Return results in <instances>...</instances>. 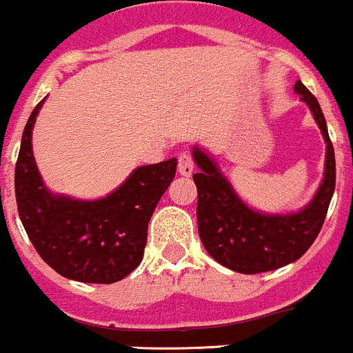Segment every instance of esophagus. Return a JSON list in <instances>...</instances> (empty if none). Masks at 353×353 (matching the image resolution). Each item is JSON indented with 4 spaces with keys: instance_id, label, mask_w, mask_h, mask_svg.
<instances>
[{
    "instance_id": "1",
    "label": "esophagus",
    "mask_w": 353,
    "mask_h": 353,
    "mask_svg": "<svg viewBox=\"0 0 353 353\" xmlns=\"http://www.w3.org/2000/svg\"><path fill=\"white\" fill-rule=\"evenodd\" d=\"M178 172L181 176H190L194 173V159L188 152H181L178 156Z\"/></svg>"
}]
</instances>
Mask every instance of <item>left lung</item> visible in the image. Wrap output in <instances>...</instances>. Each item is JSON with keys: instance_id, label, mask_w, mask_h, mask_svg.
I'll return each mask as SVG.
<instances>
[{"instance_id": "1", "label": "left lung", "mask_w": 353, "mask_h": 353, "mask_svg": "<svg viewBox=\"0 0 353 353\" xmlns=\"http://www.w3.org/2000/svg\"><path fill=\"white\" fill-rule=\"evenodd\" d=\"M295 92L309 106L326 142L324 176L312 201L290 214L254 211L233 190L211 156L194 148L197 187L199 236L209 256L228 270L243 274L266 273L300 259L323 228L336 181L334 149L319 103L300 80Z\"/></svg>"}]
</instances>
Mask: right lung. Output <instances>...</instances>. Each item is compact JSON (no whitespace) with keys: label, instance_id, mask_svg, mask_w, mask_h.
Wrapping results in <instances>:
<instances>
[{"label":"right lung","instance_id":"1","mask_svg":"<svg viewBox=\"0 0 353 353\" xmlns=\"http://www.w3.org/2000/svg\"><path fill=\"white\" fill-rule=\"evenodd\" d=\"M41 101L27 120L15 166L20 219L37 254L57 273L82 283H114L141 264L148 225L176 173V159L139 166L110 195L96 201L48 190L32 154Z\"/></svg>","mask_w":353,"mask_h":353}]
</instances>
